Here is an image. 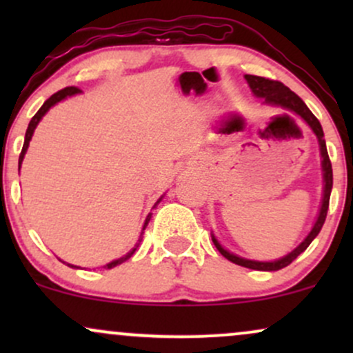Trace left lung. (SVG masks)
<instances>
[{
  "mask_svg": "<svg viewBox=\"0 0 353 353\" xmlns=\"http://www.w3.org/2000/svg\"><path fill=\"white\" fill-rule=\"evenodd\" d=\"M247 84H249L250 91L255 98L264 99V104L267 106H275V108H282L285 111L295 112L297 116H301L303 121H305L307 125L312 129L315 137L319 141V149H320V164H322V177H323V190H322V202H320V209L317 214V219H315L314 225H312L310 232L307 234V237L299 244L292 252H289L283 257L277 259V261H269V262H262V261H250V259H244L241 255H236L232 252H229L228 249L221 245V242L217 241L214 234L212 236V242L214 245L217 247V250L224 255L225 259L234 264L247 267V269H254V270H265V272H272V270H281L283 267H287L290 262L295 261V259L301 255L307 247L310 245V242L314 241L315 237L319 236L320 229H322L323 222H325L327 217V210H329V201H330V192H332V184H334V176H332V164L329 159V152H327V145H325V139H323V131L322 125H320L319 119L312 114V111L305 106V103L295 94L294 91H290L289 88L283 86L282 83L279 81H272V79H265L261 78V76H252V74H245L244 76Z\"/></svg>",
  "mask_w": 353,
  "mask_h": 353,
  "instance_id": "left-lung-1",
  "label": "left lung"
}]
</instances>
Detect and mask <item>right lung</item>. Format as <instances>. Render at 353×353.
Returning a JSON list of instances; mask_svg holds the SVG:
<instances>
[{
  "mask_svg": "<svg viewBox=\"0 0 353 353\" xmlns=\"http://www.w3.org/2000/svg\"><path fill=\"white\" fill-rule=\"evenodd\" d=\"M79 92H83L81 91V89H78V88H64V89H61V91H58L56 92V94H52L50 99L46 101V103L43 104L41 108H39V111L36 112V114L33 116V119L30 121V124H28V129H26V136H24V144H23V151H21V154H19V163H18V165H19V169H21V164H23V159H24V154H26V151H28V148H30V141H31V137H33V134H34V129H36V125L39 124V121L43 119V116L46 114L48 111H50V109L54 106V104H58V103H61V101H64L66 98H71V96H76V94H79ZM163 197L164 196H161L159 199H157V202L156 204H154V208H156L157 204H159L161 201H163ZM151 216L152 214L149 212V216L145 217V221H144V225H143V232H141V236H139V241L136 242V245L132 247L131 250H129L128 254L125 255H123V257H119V259H116V261H111L109 262V264H106V265H103V269H112V267H116V265H119V264H123V262H125L128 261L129 257H131L132 254L136 252L137 250V247H139V244H141V241H143V234H144V229L148 228V224H149V221H151ZM63 262V261H61ZM64 264H66L68 267H72V269H79L78 265H72V264H68V262H64Z\"/></svg>",
  "mask_w": 353,
  "mask_h": 353,
  "instance_id": "add662e5",
  "label": "right lung"
}]
</instances>
